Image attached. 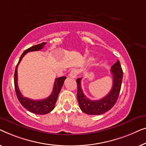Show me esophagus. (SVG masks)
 Here are the masks:
<instances>
[{
	"instance_id": "1",
	"label": "esophagus",
	"mask_w": 146,
	"mask_h": 146,
	"mask_svg": "<svg viewBox=\"0 0 146 146\" xmlns=\"http://www.w3.org/2000/svg\"><path fill=\"white\" fill-rule=\"evenodd\" d=\"M78 70L76 69H74L73 70L71 71L70 73H69V77H71V78H75L77 77V74H78Z\"/></svg>"
}]
</instances>
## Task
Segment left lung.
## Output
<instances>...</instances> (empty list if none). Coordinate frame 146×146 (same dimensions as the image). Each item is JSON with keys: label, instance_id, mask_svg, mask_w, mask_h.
Segmentation results:
<instances>
[{"label": "left lung", "instance_id": "1", "mask_svg": "<svg viewBox=\"0 0 146 146\" xmlns=\"http://www.w3.org/2000/svg\"><path fill=\"white\" fill-rule=\"evenodd\" d=\"M113 76V85L107 95L98 100H92L83 93L81 85L82 78L77 79V100L79 107L85 113L90 115H99L111 109L118 100L123 78V71L118 60L112 65L110 70Z\"/></svg>", "mask_w": 146, "mask_h": 146}]
</instances>
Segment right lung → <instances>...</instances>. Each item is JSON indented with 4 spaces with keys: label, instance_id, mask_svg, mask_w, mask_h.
Listing matches in <instances>:
<instances>
[{
    "label": "right lung",
    "instance_id": "right-lung-1",
    "mask_svg": "<svg viewBox=\"0 0 146 146\" xmlns=\"http://www.w3.org/2000/svg\"><path fill=\"white\" fill-rule=\"evenodd\" d=\"M47 43L43 42L42 44L36 45L31 47V48L26 50L22 53L21 57L19 59L17 65H16L15 69V72H14V87H15V91L16 93V96L19 102L21 103L22 106H24L26 109H27L28 111L32 112V113L36 114H46L52 111L53 108H55V102L57 101L58 94L61 91V87L63 85L64 81L66 79L65 77H58L55 80L54 87L52 94L48 96V98L42 100H34L30 98L24 97L20 93L19 88L18 86V66L19 65L20 61H21L22 57L25 55L26 53L30 52H34V51H39L44 48V45H46Z\"/></svg>",
    "mask_w": 146,
    "mask_h": 146
}]
</instances>
